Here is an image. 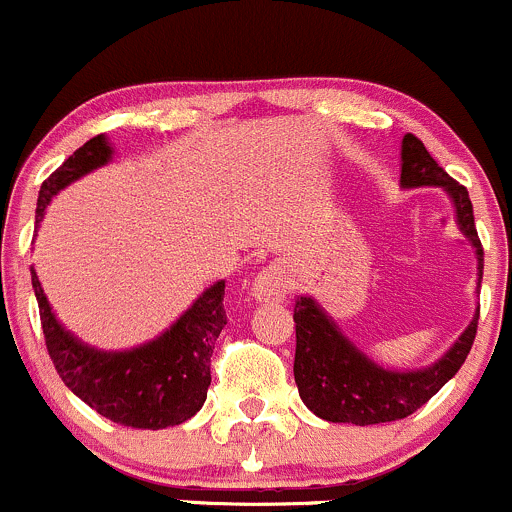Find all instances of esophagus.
<instances>
[{"label":"esophagus","mask_w":512,"mask_h":512,"mask_svg":"<svg viewBox=\"0 0 512 512\" xmlns=\"http://www.w3.org/2000/svg\"><path fill=\"white\" fill-rule=\"evenodd\" d=\"M288 288H291V281L286 276V268L271 263L251 283V298L256 303H278V300L286 298Z\"/></svg>","instance_id":"34e87169"}]
</instances>
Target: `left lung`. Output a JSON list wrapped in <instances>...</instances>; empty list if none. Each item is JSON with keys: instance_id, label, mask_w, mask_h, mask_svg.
<instances>
[{"instance_id": "obj_1", "label": "left lung", "mask_w": 512, "mask_h": 512, "mask_svg": "<svg viewBox=\"0 0 512 512\" xmlns=\"http://www.w3.org/2000/svg\"><path fill=\"white\" fill-rule=\"evenodd\" d=\"M402 189L441 187L449 194L461 234L471 241L478 258V286L483 278V246L478 239L473 204L468 189L436 165L424 142L412 133L402 140ZM295 362L293 374L298 394L315 416L333 424H384L414 414L461 370L476 340L478 310L468 328L449 350L419 370H389L377 365L335 323L333 315L313 295H300L293 310Z\"/></svg>"}]
</instances>
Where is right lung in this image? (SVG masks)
<instances>
[{
  "instance_id": "1",
  "label": "right lung",
  "mask_w": 512,
  "mask_h": 512,
  "mask_svg": "<svg viewBox=\"0 0 512 512\" xmlns=\"http://www.w3.org/2000/svg\"><path fill=\"white\" fill-rule=\"evenodd\" d=\"M113 145L105 135L88 140L41 184L36 202V229L51 199L76 179L108 165ZM31 286L39 300L46 350L56 372L78 399L100 416L133 429H167L192 419L207 399L212 384L214 342L226 325L224 281L199 295L187 310L150 342L130 350H98L61 325L31 271Z\"/></svg>"
}]
</instances>
